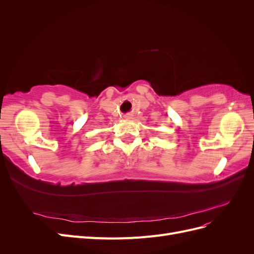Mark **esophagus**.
Listing matches in <instances>:
<instances>
[{"mask_svg": "<svg viewBox=\"0 0 254 254\" xmlns=\"http://www.w3.org/2000/svg\"><path fill=\"white\" fill-rule=\"evenodd\" d=\"M131 117H132V115H131V114H126L124 118H125L126 120H129V119H131Z\"/></svg>", "mask_w": 254, "mask_h": 254, "instance_id": "1", "label": "esophagus"}]
</instances>
